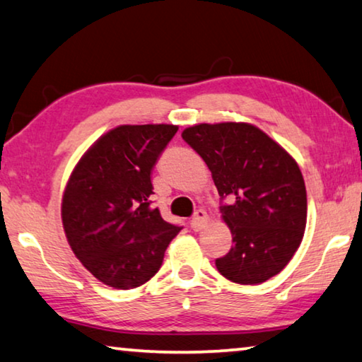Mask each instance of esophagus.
Returning <instances> with one entry per match:
<instances>
[{"instance_id": "1", "label": "esophagus", "mask_w": 362, "mask_h": 362, "mask_svg": "<svg viewBox=\"0 0 362 362\" xmlns=\"http://www.w3.org/2000/svg\"><path fill=\"white\" fill-rule=\"evenodd\" d=\"M208 224V214L206 211H203V209H198V211L193 214V218L190 221V228L198 233V230L204 229V226Z\"/></svg>"}]
</instances>
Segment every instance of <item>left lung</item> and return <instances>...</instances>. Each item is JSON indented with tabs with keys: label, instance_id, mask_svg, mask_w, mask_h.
Returning a JSON list of instances; mask_svg holds the SVG:
<instances>
[{
	"label": "left lung",
	"instance_id": "obj_1",
	"mask_svg": "<svg viewBox=\"0 0 362 362\" xmlns=\"http://www.w3.org/2000/svg\"><path fill=\"white\" fill-rule=\"evenodd\" d=\"M182 138L211 170L223 221L233 234L216 268L237 284H260L288 265L307 223L304 177L296 159L250 123H199Z\"/></svg>",
	"mask_w": 362,
	"mask_h": 362
}]
</instances>
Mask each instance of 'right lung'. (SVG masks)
I'll list each match as a JSON object with an SVG mask.
<instances>
[{"mask_svg":"<svg viewBox=\"0 0 362 362\" xmlns=\"http://www.w3.org/2000/svg\"><path fill=\"white\" fill-rule=\"evenodd\" d=\"M177 125H120L97 139L64 187L62 221L74 255L110 288L133 289L159 272L180 233L151 208V170Z\"/></svg>","mask_w":362,"mask_h":362,"instance_id":"1","label":"right lung"}]
</instances>
